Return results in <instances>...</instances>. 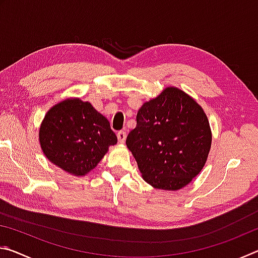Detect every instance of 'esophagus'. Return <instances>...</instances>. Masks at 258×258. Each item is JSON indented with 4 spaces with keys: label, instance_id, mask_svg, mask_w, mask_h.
I'll use <instances>...</instances> for the list:
<instances>
[{
    "label": "esophagus",
    "instance_id": "1",
    "mask_svg": "<svg viewBox=\"0 0 258 258\" xmlns=\"http://www.w3.org/2000/svg\"><path fill=\"white\" fill-rule=\"evenodd\" d=\"M117 139H118L119 143H124L126 140V132H124V131H120V132L117 133Z\"/></svg>",
    "mask_w": 258,
    "mask_h": 258
}]
</instances>
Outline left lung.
Masks as SVG:
<instances>
[{"label":"left lung","instance_id":"obj_1","mask_svg":"<svg viewBox=\"0 0 258 258\" xmlns=\"http://www.w3.org/2000/svg\"><path fill=\"white\" fill-rule=\"evenodd\" d=\"M143 180L155 189L177 191L202 172L212 146L204 109L184 91L167 86L145 102L126 139Z\"/></svg>","mask_w":258,"mask_h":258}]
</instances>
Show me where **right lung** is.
Listing matches in <instances>:
<instances>
[{"label":"right lung","instance_id":"right-lung-1","mask_svg":"<svg viewBox=\"0 0 258 258\" xmlns=\"http://www.w3.org/2000/svg\"><path fill=\"white\" fill-rule=\"evenodd\" d=\"M43 154L74 176L97 167L109 147L117 143L110 123L89 101L67 98L45 113L38 132Z\"/></svg>","mask_w":258,"mask_h":258}]
</instances>
